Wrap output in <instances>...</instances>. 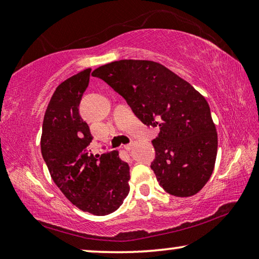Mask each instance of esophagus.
I'll list each match as a JSON object with an SVG mask.
<instances>
[{
    "mask_svg": "<svg viewBox=\"0 0 259 259\" xmlns=\"http://www.w3.org/2000/svg\"><path fill=\"white\" fill-rule=\"evenodd\" d=\"M123 147H124L126 151H130L131 149H133V144H126V145H124Z\"/></svg>",
    "mask_w": 259,
    "mask_h": 259,
    "instance_id": "obj_1",
    "label": "esophagus"
}]
</instances>
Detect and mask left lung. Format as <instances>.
Returning <instances> with one entry per match:
<instances>
[{
  "label": "left lung",
  "mask_w": 259,
  "mask_h": 259,
  "mask_svg": "<svg viewBox=\"0 0 259 259\" xmlns=\"http://www.w3.org/2000/svg\"><path fill=\"white\" fill-rule=\"evenodd\" d=\"M92 76L124 98L144 124L159 128L151 168L163 190L176 197L197 194L211 178L218 150L210 106L202 94L153 61H115Z\"/></svg>",
  "instance_id": "1"
}]
</instances>
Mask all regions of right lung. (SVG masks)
I'll use <instances>...</instances> for the list:
<instances>
[{
    "label": "right lung",
    "mask_w": 259,
    "mask_h": 259,
    "mask_svg": "<svg viewBox=\"0 0 259 259\" xmlns=\"http://www.w3.org/2000/svg\"><path fill=\"white\" fill-rule=\"evenodd\" d=\"M91 69L57 86L46 109L41 154L53 181L79 210L106 215L121 206L130 187L129 165L117 151L101 155L88 152L92 142L89 124L79 114Z\"/></svg>",
    "instance_id": "add662e5"
}]
</instances>
